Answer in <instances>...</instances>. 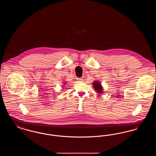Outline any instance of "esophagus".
<instances>
[{
    "label": "esophagus",
    "instance_id": "esophagus-1",
    "mask_svg": "<svg viewBox=\"0 0 156 156\" xmlns=\"http://www.w3.org/2000/svg\"><path fill=\"white\" fill-rule=\"evenodd\" d=\"M77 81L78 82H82L83 79L82 78H77Z\"/></svg>",
    "mask_w": 156,
    "mask_h": 156
}]
</instances>
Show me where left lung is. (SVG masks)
Returning <instances> with one entry per match:
<instances>
[{
  "instance_id": "left-lung-1",
  "label": "left lung",
  "mask_w": 156,
  "mask_h": 156,
  "mask_svg": "<svg viewBox=\"0 0 156 156\" xmlns=\"http://www.w3.org/2000/svg\"><path fill=\"white\" fill-rule=\"evenodd\" d=\"M92 85H93V87L94 89L99 94H101L102 93H103L104 89H103V87L100 82L98 81H95L93 82Z\"/></svg>"
}]
</instances>
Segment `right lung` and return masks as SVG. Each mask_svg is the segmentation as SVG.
<instances>
[{
	"instance_id": "obj_1",
	"label": "right lung",
	"mask_w": 156,
	"mask_h": 156,
	"mask_svg": "<svg viewBox=\"0 0 156 156\" xmlns=\"http://www.w3.org/2000/svg\"><path fill=\"white\" fill-rule=\"evenodd\" d=\"M66 82L67 81L64 82V83H63V86H66V85L67 84V83H66Z\"/></svg>"
}]
</instances>
